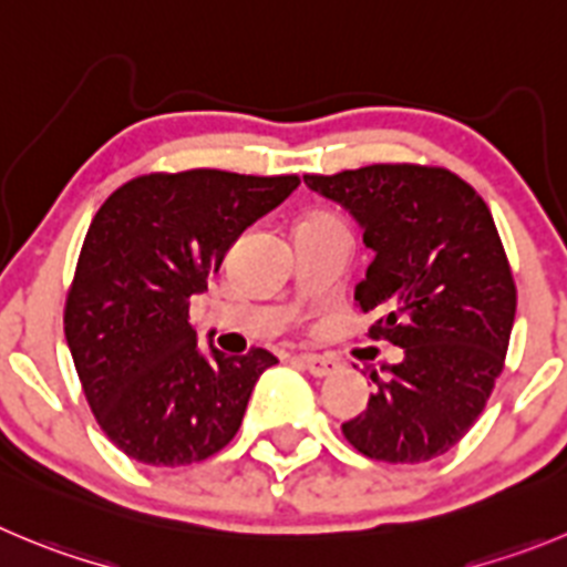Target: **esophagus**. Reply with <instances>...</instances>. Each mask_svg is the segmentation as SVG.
Here are the masks:
<instances>
[{"label":"esophagus","instance_id":"obj_1","mask_svg":"<svg viewBox=\"0 0 567 567\" xmlns=\"http://www.w3.org/2000/svg\"><path fill=\"white\" fill-rule=\"evenodd\" d=\"M299 363L305 369H308L310 374H316V378H327V374H332L338 369V363L332 361V358L327 355H313V352H301L299 355Z\"/></svg>","mask_w":567,"mask_h":567}]
</instances>
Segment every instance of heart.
<instances>
[{
    "label": "heart",
    "instance_id": "1",
    "mask_svg": "<svg viewBox=\"0 0 567 567\" xmlns=\"http://www.w3.org/2000/svg\"><path fill=\"white\" fill-rule=\"evenodd\" d=\"M313 220H336V218H313Z\"/></svg>",
    "mask_w": 567,
    "mask_h": 567
}]
</instances>
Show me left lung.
<instances>
[{"mask_svg":"<svg viewBox=\"0 0 567 567\" xmlns=\"http://www.w3.org/2000/svg\"><path fill=\"white\" fill-rule=\"evenodd\" d=\"M361 224L374 251L355 288L369 338L403 361L341 431L358 453L389 464L442 456L475 425L504 372L517 288L489 206L456 173L427 164H369L305 176Z\"/></svg>","mask_w":567,"mask_h":567,"instance_id":"obj_1","label":"left lung"}]
</instances>
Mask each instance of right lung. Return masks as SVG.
Masks as SVG:
<instances>
[{
    "mask_svg": "<svg viewBox=\"0 0 567 567\" xmlns=\"http://www.w3.org/2000/svg\"><path fill=\"white\" fill-rule=\"evenodd\" d=\"M296 187L299 176L147 173L97 209L63 332L94 420L125 456L184 467L240 431L254 383L279 361L259 347L204 355L189 299L206 290L231 243Z\"/></svg>",
    "mask_w": 567,
    "mask_h": 567,
    "instance_id": "1",
    "label": "right lung"
}]
</instances>
